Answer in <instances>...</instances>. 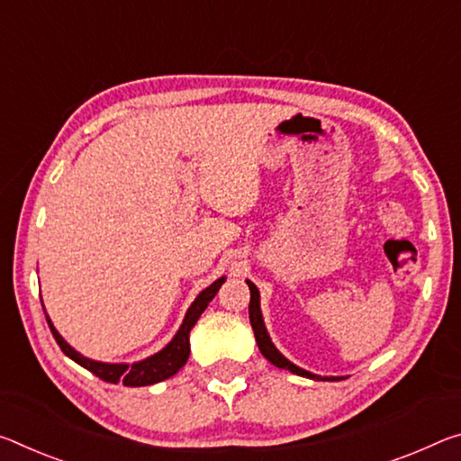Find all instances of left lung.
Here are the masks:
<instances>
[{
  "label": "left lung",
  "instance_id": "8db88e82",
  "mask_svg": "<svg viewBox=\"0 0 461 461\" xmlns=\"http://www.w3.org/2000/svg\"><path fill=\"white\" fill-rule=\"evenodd\" d=\"M246 283H248V287H250V305H248V313H250V324H252L254 336H257V345L260 348V353L265 355L267 359L275 365V367L289 369L291 374H295V375L310 377V379H324V382L326 379L328 382H339V379H342V377H322V375L310 374V371L297 367V365H294L289 359H285V357L273 345V340H270V336L265 328V320H262V312H260V294H258L257 285H254L252 281H246Z\"/></svg>",
  "mask_w": 461,
  "mask_h": 461
}]
</instances>
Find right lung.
<instances>
[{
    "mask_svg": "<svg viewBox=\"0 0 461 461\" xmlns=\"http://www.w3.org/2000/svg\"><path fill=\"white\" fill-rule=\"evenodd\" d=\"M225 281V276L217 279L215 283H211L207 289H203L196 299L193 302L191 308H188L185 320H182V326L178 328V332L174 339L167 342V345L159 350V353L148 357V359L137 361L133 365L129 363H102V361H92L87 357L79 355L76 348L69 347L68 342L63 340V336L57 332V328L50 322L47 312V322L50 332H53L57 345L61 347V350L69 359L76 361L77 365H82L84 369L92 371L94 375L104 379L108 384H119L122 382V385H129V388H139V385H151L158 382H164V379L172 377L174 374H178L180 367H185V363L188 361V355H191V342H188V334H191L193 326L196 324V320L201 318V313L207 308L211 299L217 295L219 287H221ZM42 302V299H41Z\"/></svg>",
    "mask_w": 461,
    "mask_h": 461,
    "instance_id": "obj_1",
    "label": "right lung"
}]
</instances>
